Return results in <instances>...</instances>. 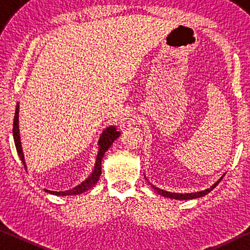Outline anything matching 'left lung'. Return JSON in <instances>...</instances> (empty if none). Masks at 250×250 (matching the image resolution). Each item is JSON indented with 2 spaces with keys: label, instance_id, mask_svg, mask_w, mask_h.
Instances as JSON below:
<instances>
[{
  "label": "left lung",
  "instance_id": "obj_1",
  "mask_svg": "<svg viewBox=\"0 0 250 250\" xmlns=\"http://www.w3.org/2000/svg\"><path fill=\"white\" fill-rule=\"evenodd\" d=\"M223 179V177H221V180ZM221 180L217 181L216 183H215L213 186H211L210 188H207L205 189V191H202V192H197V193H186V194H179V193H171V192H167V191H163V189H160L158 188H154L153 185V188L155 189L156 192H158L159 194H161V195L164 196V197H170V198H175V200H192V198H197V197H201V196H204L206 195L207 193H209L211 189H213L215 186H216L219 182H221Z\"/></svg>",
  "mask_w": 250,
  "mask_h": 250
}]
</instances>
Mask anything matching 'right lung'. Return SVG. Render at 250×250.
Returning <instances> with one entry per match:
<instances>
[{
  "mask_svg": "<svg viewBox=\"0 0 250 250\" xmlns=\"http://www.w3.org/2000/svg\"><path fill=\"white\" fill-rule=\"evenodd\" d=\"M19 108H20V105L18 104L15 109V116H14V122H13V137H14L16 151H18L20 159H21V161H22L25 170H26V164H25L22 146H21V140H20ZM119 135H120V132H118L115 126H109V128H107L104 131V133L100 137V140H99L100 147H99L98 155H97L95 170L91 173V175L88 177L86 181L83 182L82 184L76 186V188H74L73 189H69V191H65V192H53V191H48V189H45V191L50 193V194H54V195L66 196V195H77V194H82L83 192L88 191V189L94 188L95 184L98 182L100 174H101V160H103V158H104V154L105 153V151H107L109 147L111 146L113 141H115L117 138H119Z\"/></svg>",
  "mask_w": 250,
  "mask_h": 250,
  "instance_id": "obj_1",
  "label": "right lung"
}]
</instances>
